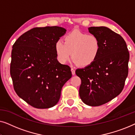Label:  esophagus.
<instances>
[{
	"label": "esophagus",
	"mask_w": 135,
	"mask_h": 135,
	"mask_svg": "<svg viewBox=\"0 0 135 135\" xmlns=\"http://www.w3.org/2000/svg\"><path fill=\"white\" fill-rule=\"evenodd\" d=\"M71 72H72V74L73 75H75V69L74 68H71Z\"/></svg>",
	"instance_id": "1"
}]
</instances>
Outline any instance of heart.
I'll list each match as a JSON object with an SVG mask.
<instances>
[{"mask_svg":"<svg viewBox=\"0 0 135 135\" xmlns=\"http://www.w3.org/2000/svg\"><path fill=\"white\" fill-rule=\"evenodd\" d=\"M59 61L65 63L72 58L80 66L91 65L97 60L101 50L98 37L92 34L74 30L66 35L64 42L58 40L55 44Z\"/></svg>","mask_w":135,"mask_h":135,"instance_id":"b5f03b06","label":"heart"}]
</instances>
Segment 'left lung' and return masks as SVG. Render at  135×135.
<instances>
[{
	"mask_svg": "<svg viewBox=\"0 0 135 135\" xmlns=\"http://www.w3.org/2000/svg\"><path fill=\"white\" fill-rule=\"evenodd\" d=\"M90 33L100 40L101 50L91 65L77 69L81 79L79 96L85 104L99 106L121 93L128 76L130 54L120 35L106 27H90Z\"/></svg>",
	"mask_w": 135,
	"mask_h": 135,
	"instance_id": "1",
	"label": "left lung"
}]
</instances>
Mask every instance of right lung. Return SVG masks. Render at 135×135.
Returning a JSON list of instances; mask_svg holds the SVG:
<instances>
[{"instance_id":"1","label":"right lung","mask_w":135,"mask_h":135,"mask_svg":"<svg viewBox=\"0 0 135 135\" xmlns=\"http://www.w3.org/2000/svg\"><path fill=\"white\" fill-rule=\"evenodd\" d=\"M63 27H34L13 45L10 75L15 92L37 109L55 106L64 84L72 77L71 68L57 60L55 44L66 33Z\"/></svg>"}]
</instances>
